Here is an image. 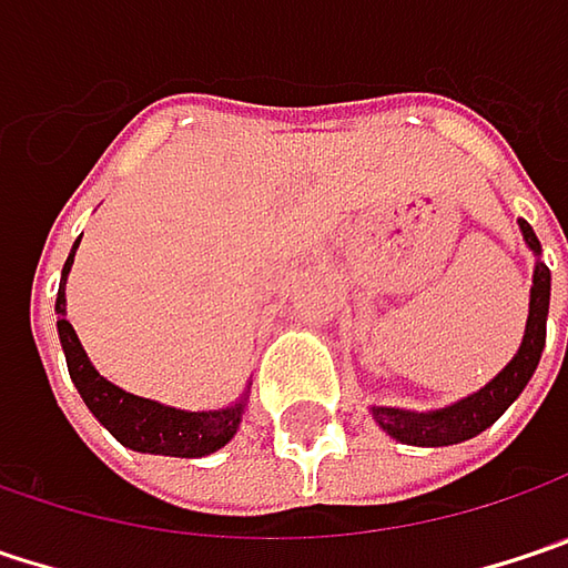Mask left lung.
I'll return each mask as SVG.
<instances>
[{
  "mask_svg": "<svg viewBox=\"0 0 568 568\" xmlns=\"http://www.w3.org/2000/svg\"><path fill=\"white\" fill-rule=\"evenodd\" d=\"M520 232L527 239V245L534 252H540V239L534 235V229L520 220ZM547 313H549V267L537 262L534 271V287H530V316H527V333L524 343L517 348L514 362L505 372L481 387L478 394H471L466 400L443 407V410H429V414H410V410H397V407H372L375 420L387 429L394 439L407 443V446H453L478 436L481 429L495 424L507 407L520 397V390L534 378L544 345H547Z\"/></svg>",
  "mask_w": 568,
  "mask_h": 568,
  "instance_id": "8db88e82",
  "label": "left lung"
}]
</instances>
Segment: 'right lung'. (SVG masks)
<instances>
[{"instance_id": "1", "label": "right lung", "mask_w": 568, "mask_h": 568, "mask_svg": "<svg viewBox=\"0 0 568 568\" xmlns=\"http://www.w3.org/2000/svg\"><path fill=\"white\" fill-rule=\"evenodd\" d=\"M80 245V239H77ZM73 245V252H77ZM73 252L63 264L61 291H58V333H61L63 355H67V368L70 378L80 390L83 404L93 410V417L100 420L122 446L139 449V453H154V456H181V459H196V456H210L220 446H225L242 417V404L223 407V410H203V414H190L178 407H164L158 400L135 397L122 387L109 385L100 372L90 365L83 345L77 339L70 320L63 316V281L67 271L73 264Z\"/></svg>"}]
</instances>
